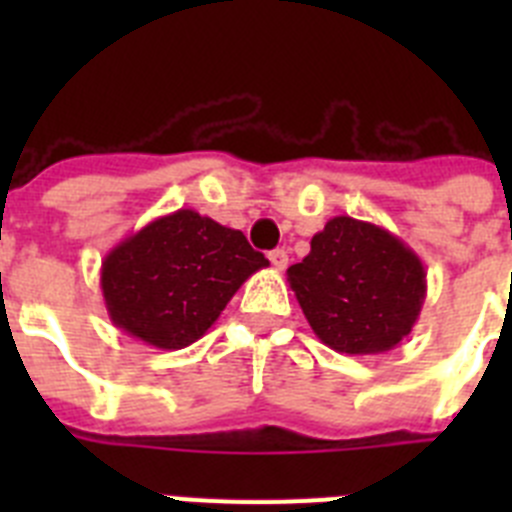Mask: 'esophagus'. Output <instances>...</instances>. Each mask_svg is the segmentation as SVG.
<instances>
[{"instance_id":"esophagus-1","label":"esophagus","mask_w":512,"mask_h":512,"mask_svg":"<svg viewBox=\"0 0 512 512\" xmlns=\"http://www.w3.org/2000/svg\"><path fill=\"white\" fill-rule=\"evenodd\" d=\"M269 261H271V266H274V269L282 271V269H287L289 256H287V251H284V248H274V251H269Z\"/></svg>"}]
</instances>
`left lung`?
<instances>
[{"label":"left lung","mask_w":512,"mask_h":512,"mask_svg":"<svg viewBox=\"0 0 512 512\" xmlns=\"http://www.w3.org/2000/svg\"><path fill=\"white\" fill-rule=\"evenodd\" d=\"M287 282L312 333L338 354L392 351L413 330L425 300L418 253L382 225L338 215L312 235Z\"/></svg>","instance_id":"1"}]
</instances>
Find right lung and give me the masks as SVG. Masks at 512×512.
<instances>
[{
  "label": "right lung",
  "mask_w": 512,
  "mask_h": 512,
  "mask_svg": "<svg viewBox=\"0 0 512 512\" xmlns=\"http://www.w3.org/2000/svg\"><path fill=\"white\" fill-rule=\"evenodd\" d=\"M269 266L241 230L194 210L156 217L102 261L99 284L112 325L176 351L212 328L253 271Z\"/></svg>",
  "instance_id": "add662e5"
}]
</instances>
